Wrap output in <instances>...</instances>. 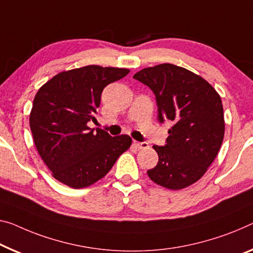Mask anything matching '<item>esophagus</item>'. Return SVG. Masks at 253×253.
<instances>
[{"label": "esophagus", "instance_id": "1", "mask_svg": "<svg viewBox=\"0 0 253 253\" xmlns=\"http://www.w3.org/2000/svg\"><path fill=\"white\" fill-rule=\"evenodd\" d=\"M133 145H134L135 147H137L138 149H146V148H148V147H149L148 142H146V141H142V142L133 141Z\"/></svg>", "mask_w": 253, "mask_h": 253}]
</instances>
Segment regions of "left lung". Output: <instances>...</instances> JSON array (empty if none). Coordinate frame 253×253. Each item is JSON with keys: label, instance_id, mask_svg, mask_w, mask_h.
I'll return each instance as SVG.
<instances>
[{"label": "left lung", "instance_id": "1", "mask_svg": "<svg viewBox=\"0 0 253 253\" xmlns=\"http://www.w3.org/2000/svg\"><path fill=\"white\" fill-rule=\"evenodd\" d=\"M156 97L158 121H169L165 146H153L158 163L147 170L155 183L170 190L193 184L216 158L224 139L221 99L211 84L184 68L164 63L135 73Z\"/></svg>", "mask_w": 253, "mask_h": 253}]
</instances>
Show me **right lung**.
<instances>
[{
	"label": "right lung",
	"mask_w": 253,
	"mask_h": 253,
	"mask_svg": "<svg viewBox=\"0 0 253 253\" xmlns=\"http://www.w3.org/2000/svg\"><path fill=\"white\" fill-rule=\"evenodd\" d=\"M127 69L98 65L61 72L35 96L29 123L34 142L53 176L73 189L94 184L131 146L126 134L112 137L91 129L103 89Z\"/></svg>",
	"instance_id": "right-lung-1"
}]
</instances>
